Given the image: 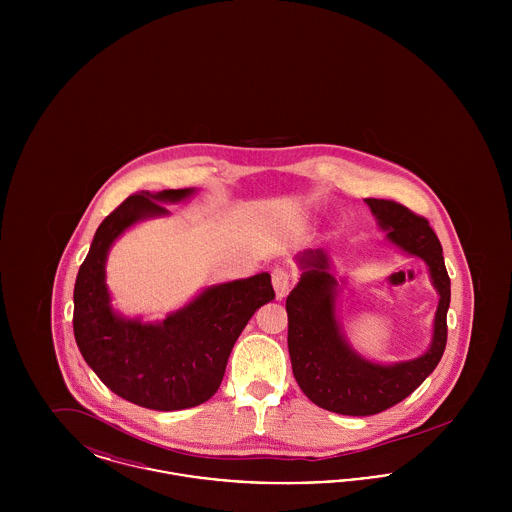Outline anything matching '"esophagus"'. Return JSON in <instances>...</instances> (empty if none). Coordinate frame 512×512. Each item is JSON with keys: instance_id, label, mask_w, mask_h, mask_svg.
<instances>
[{"instance_id": "obj_1", "label": "esophagus", "mask_w": 512, "mask_h": 512, "mask_svg": "<svg viewBox=\"0 0 512 512\" xmlns=\"http://www.w3.org/2000/svg\"><path fill=\"white\" fill-rule=\"evenodd\" d=\"M272 286H274V292L278 299H284L288 292H290V286H292V278L288 274V270L284 268H274L272 270Z\"/></svg>"}]
</instances>
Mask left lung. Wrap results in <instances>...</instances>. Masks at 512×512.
<instances>
[{
  "label": "left lung",
  "mask_w": 512,
  "mask_h": 512,
  "mask_svg": "<svg viewBox=\"0 0 512 512\" xmlns=\"http://www.w3.org/2000/svg\"><path fill=\"white\" fill-rule=\"evenodd\" d=\"M386 242L426 263L439 295L428 349L407 361L374 363L353 349L341 330L338 293L326 249H307L295 257L303 270L286 299L288 349L293 376L301 391L318 407L347 416L382 413L409 397L438 366L447 341V309L451 280L443 249L428 220L388 199H365ZM340 282H345L341 278Z\"/></svg>",
  "instance_id": "left-lung-1"
}]
</instances>
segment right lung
<instances>
[{
	"instance_id": "1",
	"label": "right lung",
	"mask_w": 512,
	"mask_h": 512,
	"mask_svg": "<svg viewBox=\"0 0 512 512\" xmlns=\"http://www.w3.org/2000/svg\"><path fill=\"white\" fill-rule=\"evenodd\" d=\"M195 188L140 192L99 224L74 284L76 345L99 380L122 399L155 411L205 403L219 390L230 351L253 313L274 299L270 274L207 286L163 320L126 317L111 303L107 255L138 222L171 215Z\"/></svg>"
}]
</instances>
